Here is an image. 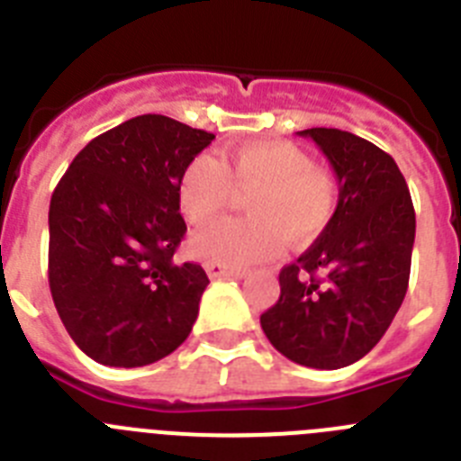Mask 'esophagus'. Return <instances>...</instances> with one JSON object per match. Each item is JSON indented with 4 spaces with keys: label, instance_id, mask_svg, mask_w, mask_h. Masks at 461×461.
Masks as SVG:
<instances>
[{
    "label": "esophagus",
    "instance_id": "34e87169",
    "mask_svg": "<svg viewBox=\"0 0 461 461\" xmlns=\"http://www.w3.org/2000/svg\"><path fill=\"white\" fill-rule=\"evenodd\" d=\"M205 270L207 275H210V279H221V276H235V279H242L244 276L242 270L221 266V263H205Z\"/></svg>",
    "mask_w": 461,
    "mask_h": 461
}]
</instances>
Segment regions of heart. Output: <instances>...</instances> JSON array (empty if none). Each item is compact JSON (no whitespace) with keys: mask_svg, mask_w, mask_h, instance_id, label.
Returning <instances> with one entry per match:
<instances>
[{"mask_svg":"<svg viewBox=\"0 0 461 461\" xmlns=\"http://www.w3.org/2000/svg\"><path fill=\"white\" fill-rule=\"evenodd\" d=\"M233 185L254 189L247 198L249 219H226L194 235L191 254L207 263L247 267L281 254L286 238L307 244L319 238L335 214L337 186L332 175L312 164L295 142L266 140L214 154H195L182 170L177 198L194 226L221 214Z\"/></svg>","mask_w":461,"mask_h":461,"instance_id":"heart-1","label":"heart"}]
</instances>
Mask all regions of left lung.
Segmentation results:
<instances>
[{"label": "left lung", "instance_id": "8db88e82", "mask_svg": "<svg viewBox=\"0 0 461 461\" xmlns=\"http://www.w3.org/2000/svg\"><path fill=\"white\" fill-rule=\"evenodd\" d=\"M337 175V210L321 238L279 272L281 295L260 328L281 356L313 369L367 356L404 303L415 212L404 175L374 142L304 129Z\"/></svg>", "mask_w": 461, "mask_h": 461}]
</instances>
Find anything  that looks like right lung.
<instances>
[{
	"mask_svg": "<svg viewBox=\"0 0 461 461\" xmlns=\"http://www.w3.org/2000/svg\"><path fill=\"white\" fill-rule=\"evenodd\" d=\"M214 140L166 115H140L89 140L48 212L52 303L80 351L108 367H145L189 337L205 270L175 263L186 233L182 170Z\"/></svg>",
	"mask_w": 461,
	"mask_h": 461,
	"instance_id": "add662e5",
	"label": "right lung"
}]
</instances>
